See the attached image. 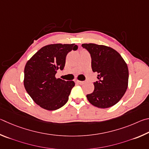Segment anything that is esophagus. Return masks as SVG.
Instances as JSON below:
<instances>
[{"mask_svg":"<svg viewBox=\"0 0 149 149\" xmlns=\"http://www.w3.org/2000/svg\"><path fill=\"white\" fill-rule=\"evenodd\" d=\"M76 82H77V83H78V84H82L83 83H84V82L83 81H80V80H76Z\"/></svg>","mask_w":149,"mask_h":149,"instance_id":"esophagus-1","label":"esophagus"}]
</instances>
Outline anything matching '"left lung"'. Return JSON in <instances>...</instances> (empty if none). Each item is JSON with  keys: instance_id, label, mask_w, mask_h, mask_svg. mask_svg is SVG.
Returning <instances> with one entry per match:
<instances>
[{"instance_id": "left-lung-1", "label": "left lung", "mask_w": 149, "mask_h": 149, "mask_svg": "<svg viewBox=\"0 0 149 149\" xmlns=\"http://www.w3.org/2000/svg\"><path fill=\"white\" fill-rule=\"evenodd\" d=\"M92 58L93 72H97L98 81L94 90L86 95L88 100L98 108H109L123 97L128 85L129 72L126 63L118 52L110 47L95 44H82Z\"/></svg>"}]
</instances>
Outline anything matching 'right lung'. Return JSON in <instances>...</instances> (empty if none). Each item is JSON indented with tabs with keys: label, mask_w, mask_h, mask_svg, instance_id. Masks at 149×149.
Listing matches in <instances>:
<instances>
[{
	"label": "right lung",
	"mask_w": 149,
	"mask_h": 149,
	"mask_svg": "<svg viewBox=\"0 0 149 149\" xmlns=\"http://www.w3.org/2000/svg\"><path fill=\"white\" fill-rule=\"evenodd\" d=\"M77 49L75 44H49L39 49L27 62L24 86L40 107L54 111L67 102L74 82L56 79L55 76L57 70L64 69L67 54Z\"/></svg>",
	"instance_id": "add662e5"
}]
</instances>
